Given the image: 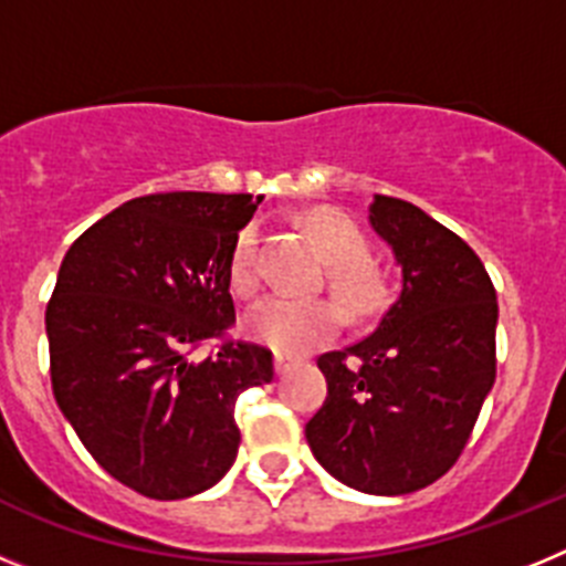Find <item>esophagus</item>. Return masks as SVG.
<instances>
[{
	"label": "esophagus",
	"instance_id": "34e87169",
	"mask_svg": "<svg viewBox=\"0 0 566 566\" xmlns=\"http://www.w3.org/2000/svg\"><path fill=\"white\" fill-rule=\"evenodd\" d=\"M292 365H294V359L286 357V354H277V357H274V371L277 374H286Z\"/></svg>",
	"mask_w": 566,
	"mask_h": 566
}]
</instances>
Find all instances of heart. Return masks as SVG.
I'll return each mask as SVG.
<instances>
[{
    "label": "heart",
    "mask_w": 566,
    "mask_h": 566,
    "mask_svg": "<svg viewBox=\"0 0 566 566\" xmlns=\"http://www.w3.org/2000/svg\"><path fill=\"white\" fill-rule=\"evenodd\" d=\"M317 247L328 260L332 289L339 294L345 308L354 317H371L388 300V286L377 266L371 263V247L363 229L337 209H308L303 214ZM260 232L258 223H247L232 240L227 260L229 289L238 297H252L260 289ZM343 312L332 297H269L247 314L249 337L269 345L280 354L312 352L339 332Z\"/></svg>",
    "instance_id": "obj_1"
}]
</instances>
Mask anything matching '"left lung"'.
I'll use <instances>...</instances> for the list:
<instances>
[{"label":"left lung","instance_id":"obj_1","mask_svg":"<svg viewBox=\"0 0 566 566\" xmlns=\"http://www.w3.org/2000/svg\"><path fill=\"white\" fill-rule=\"evenodd\" d=\"M402 266L377 332L319 354L328 397L308 419L317 462L343 484L402 496L462 457L496 382V289L479 254L431 214L377 195L368 214Z\"/></svg>","mask_w":566,"mask_h":566}]
</instances>
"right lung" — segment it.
Listing matches in <instances>:
<instances>
[{
	"mask_svg": "<svg viewBox=\"0 0 566 566\" xmlns=\"http://www.w3.org/2000/svg\"><path fill=\"white\" fill-rule=\"evenodd\" d=\"M263 195L155 192L73 240L44 312L59 408L109 476L158 502L212 488L238 457L234 402L272 352L229 339L227 260ZM219 339L203 360L193 352Z\"/></svg>",
	"mask_w": 566,
	"mask_h": 566,
	"instance_id": "right-lung-1",
	"label": "right lung"
}]
</instances>
